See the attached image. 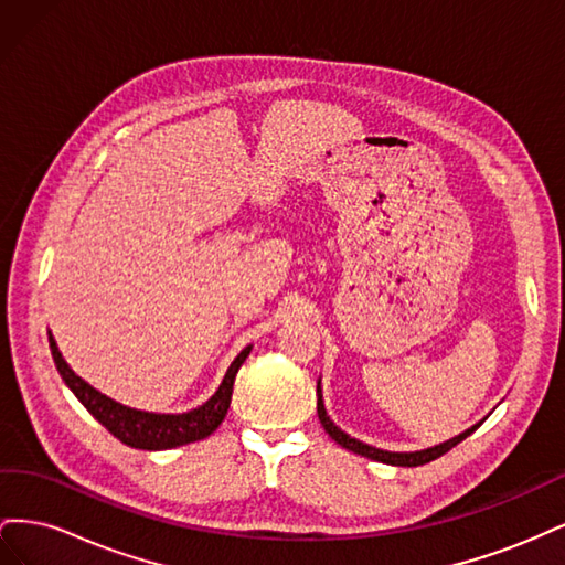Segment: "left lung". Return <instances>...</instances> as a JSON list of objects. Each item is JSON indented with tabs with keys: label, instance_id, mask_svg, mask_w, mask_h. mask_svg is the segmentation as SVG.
<instances>
[{
	"label": "left lung",
	"instance_id": "8db88e82",
	"mask_svg": "<svg viewBox=\"0 0 565 565\" xmlns=\"http://www.w3.org/2000/svg\"><path fill=\"white\" fill-rule=\"evenodd\" d=\"M318 417H320V424L324 426V431H328L332 436V440H337L341 448H347L351 452H358L363 457H370L374 461H384V465H393V467H419V465H426V461H431L440 455H446L448 450H452L457 443L465 440L467 436H471L476 431V426H471V429H467L465 434L455 436L452 440H446L440 443V446L436 448H426V450H419V452H388V450H380V448H372L367 446V443H361L351 438L349 434H344L339 429V426H334V422L328 417V413H324V405H322V393H320V384H318Z\"/></svg>",
	"mask_w": 565,
	"mask_h": 565
}]
</instances>
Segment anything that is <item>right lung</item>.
<instances>
[{"instance_id": "1", "label": "right lung", "mask_w": 565, "mask_h": 565, "mask_svg": "<svg viewBox=\"0 0 565 565\" xmlns=\"http://www.w3.org/2000/svg\"><path fill=\"white\" fill-rule=\"evenodd\" d=\"M49 347L63 382L75 393L77 401L89 409V415H94V419L104 424L117 440L125 443V446L139 448V450L177 448V446H185V443L207 438L212 431H216L231 407L235 374L252 351V347L241 351V355L231 363L218 391L207 403L183 415H156V413H143V409L127 407L122 403H115L113 398L104 396V393H98L94 386H89L82 377H77V374L63 361V355L51 334H49Z\"/></svg>"}]
</instances>
